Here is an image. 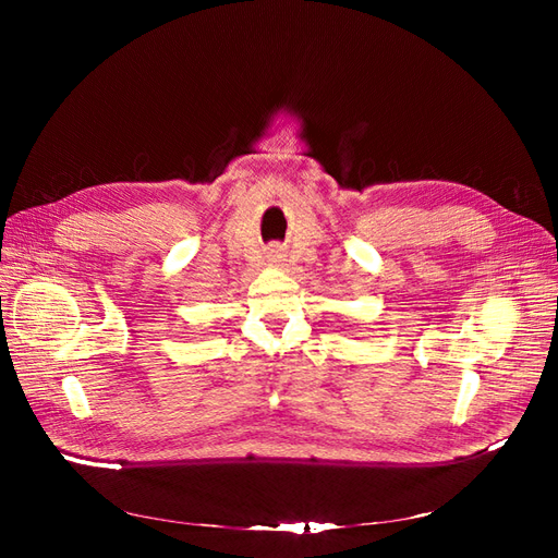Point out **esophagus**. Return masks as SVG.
<instances>
[{
    "label": "esophagus",
    "instance_id": "1",
    "mask_svg": "<svg viewBox=\"0 0 558 558\" xmlns=\"http://www.w3.org/2000/svg\"><path fill=\"white\" fill-rule=\"evenodd\" d=\"M269 263H275V265H279L281 260H283V253L279 251V248H272V251H269Z\"/></svg>",
    "mask_w": 558,
    "mask_h": 558
}]
</instances>
